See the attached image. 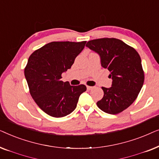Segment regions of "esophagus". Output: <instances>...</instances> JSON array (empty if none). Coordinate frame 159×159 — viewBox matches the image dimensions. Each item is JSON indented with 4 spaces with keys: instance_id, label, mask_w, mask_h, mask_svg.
<instances>
[{
    "instance_id": "34e87169",
    "label": "esophagus",
    "mask_w": 159,
    "mask_h": 159,
    "mask_svg": "<svg viewBox=\"0 0 159 159\" xmlns=\"http://www.w3.org/2000/svg\"><path fill=\"white\" fill-rule=\"evenodd\" d=\"M93 88H94V87H93V86H87V89H88V90H92V89H93Z\"/></svg>"
}]
</instances>
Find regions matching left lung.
<instances>
[{
  "instance_id": "left-lung-1",
  "label": "left lung",
  "mask_w": 159,
  "mask_h": 159,
  "mask_svg": "<svg viewBox=\"0 0 159 159\" xmlns=\"http://www.w3.org/2000/svg\"><path fill=\"white\" fill-rule=\"evenodd\" d=\"M86 46L98 54L101 66L108 69L112 79L111 88L102 87L104 95L98 107L110 114L123 111L135 101L144 82L138 53L116 38L90 40Z\"/></svg>"
}]
</instances>
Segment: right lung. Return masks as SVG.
Here are the masks:
<instances>
[{
	"label": "right lung",
	"mask_w": 159,
	"mask_h": 159,
	"mask_svg": "<svg viewBox=\"0 0 159 159\" xmlns=\"http://www.w3.org/2000/svg\"><path fill=\"white\" fill-rule=\"evenodd\" d=\"M82 42H52L32 53L25 69V76L32 98L50 116L63 117L77 107L80 95L86 91L84 84L71 86L61 80L84 49Z\"/></svg>",
	"instance_id": "1"
}]
</instances>
